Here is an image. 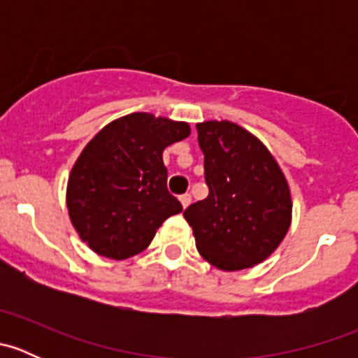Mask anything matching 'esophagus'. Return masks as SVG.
<instances>
[{
	"instance_id": "1",
	"label": "esophagus",
	"mask_w": 358,
	"mask_h": 358,
	"mask_svg": "<svg viewBox=\"0 0 358 358\" xmlns=\"http://www.w3.org/2000/svg\"><path fill=\"white\" fill-rule=\"evenodd\" d=\"M180 202H182L183 208H189L190 202H192V197H190V194H183V196H180Z\"/></svg>"
}]
</instances>
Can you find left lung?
<instances>
[{
    "label": "left lung",
    "mask_w": 358,
    "mask_h": 358,
    "mask_svg": "<svg viewBox=\"0 0 358 358\" xmlns=\"http://www.w3.org/2000/svg\"><path fill=\"white\" fill-rule=\"evenodd\" d=\"M209 194L185 209L202 258L225 272L265 262L292 220L291 189L265 143L230 121L197 122Z\"/></svg>",
    "instance_id": "1"
}]
</instances>
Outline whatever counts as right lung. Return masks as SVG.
Instances as JSON below:
<instances>
[{
  "mask_svg": "<svg viewBox=\"0 0 358 358\" xmlns=\"http://www.w3.org/2000/svg\"><path fill=\"white\" fill-rule=\"evenodd\" d=\"M190 135L185 121L133 112L103 126L67 180L69 218L100 256L126 259L149 248L159 227L182 211L168 192L162 152Z\"/></svg>",
  "mask_w": 358,
  "mask_h": 358,
  "instance_id": "obj_1",
  "label": "right lung"
}]
</instances>
